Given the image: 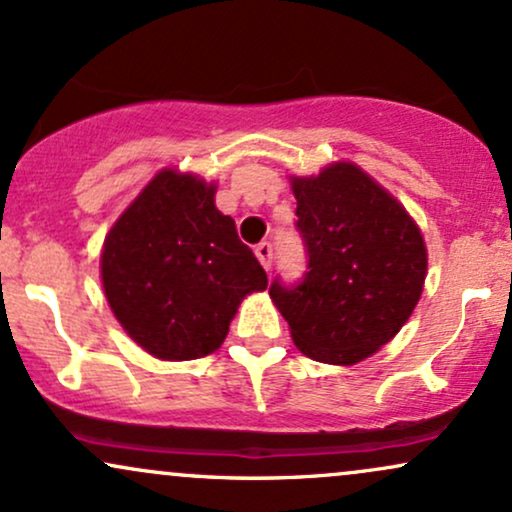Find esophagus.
Returning <instances> with one entry per match:
<instances>
[{
    "label": "esophagus",
    "instance_id": "1",
    "mask_svg": "<svg viewBox=\"0 0 512 512\" xmlns=\"http://www.w3.org/2000/svg\"><path fill=\"white\" fill-rule=\"evenodd\" d=\"M256 258L261 261V266L270 270V266H273V244L270 242H261L256 246Z\"/></svg>",
    "mask_w": 512,
    "mask_h": 512
}]
</instances>
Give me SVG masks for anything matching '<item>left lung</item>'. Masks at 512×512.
I'll return each mask as SVG.
<instances>
[{"instance_id": "8db88e82", "label": "left lung", "mask_w": 512, "mask_h": 512, "mask_svg": "<svg viewBox=\"0 0 512 512\" xmlns=\"http://www.w3.org/2000/svg\"><path fill=\"white\" fill-rule=\"evenodd\" d=\"M304 278L270 285L294 345L323 364L352 366L381 350L424 290L426 246L402 203L362 167L335 162L292 177Z\"/></svg>"}]
</instances>
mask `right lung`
Returning a JSON list of instances; mask_svg holds the SVG:
<instances>
[{"label": "right lung", "instance_id": "1", "mask_svg": "<svg viewBox=\"0 0 512 512\" xmlns=\"http://www.w3.org/2000/svg\"><path fill=\"white\" fill-rule=\"evenodd\" d=\"M100 268L129 338L167 362L218 350L242 299L268 287L234 220L215 208V184L177 170L155 174L114 222Z\"/></svg>", "mask_w": 512, "mask_h": 512}]
</instances>
